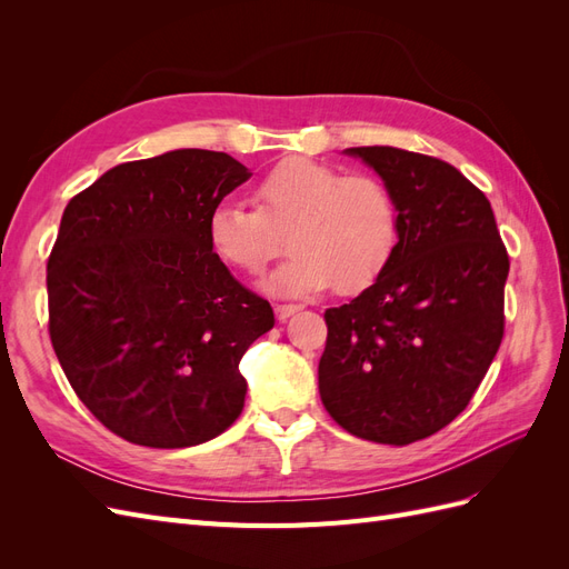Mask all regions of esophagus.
Returning <instances> with one entry per match:
<instances>
[{
	"label": "esophagus",
	"mask_w": 569,
	"mask_h": 569,
	"mask_svg": "<svg viewBox=\"0 0 569 569\" xmlns=\"http://www.w3.org/2000/svg\"><path fill=\"white\" fill-rule=\"evenodd\" d=\"M299 311H301V306H297V303H278V306H274V316H278L280 322L289 320L291 316L299 313Z\"/></svg>",
	"instance_id": "34e87169"
}]
</instances>
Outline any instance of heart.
I'll use <instances>...</instances> for the list:
<instances>
[{
	"label": "heart",
	"mask_w": 569,
	"mask_h": 569,
	"mask_svg": "<svg viewBox=\"0 0 569 569\" xmlns=\"http://www.w3.org/2000/svg\"><path fill=\"white\" fill-rule=\"evenodd\" d=\"M256 206L220 199L206 220L222 263L258 274L284 247L291 256L261 282L272 297H308L337 284L341 295L370 287L399 239V206L375 176H343L311 159L274 166L256 187Z\"/></svg>",
	"instance_id": "1"
}]
</instances>
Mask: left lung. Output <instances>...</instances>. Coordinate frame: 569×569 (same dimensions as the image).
<instances>
[{"label": "left lung", "mask_w": 569, "mask_h": 569, "mask_svg": "<svg viewBox=\"0 0 569 569\" xmlns=\"http://www.w3.org/2000/svg\"><path fill=\"white\" fill-rule=\"evenodd\" d=\"M391 189L399 242L368 289L327 308L318 389L349 435L406 446L470 403L503 339L508 251L489 199L451 163L353 147Z\"/></svg>", "instance_id": "1"}]
</instances>
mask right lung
Wrapping results in <instances>:
<instances>
[{"mask_svg": "<svg viewBox=\"0 0 569 569\" xmlns=\"http://www.w3.org/2000/svg\"><path fill=\"white\" fill-rule=\"evenodd\" d=\"M249 178L222 151L176 149L107 170L66 206L47 263L51 347L130 443L197 446L244 408L239 360L274 316L213 253L206 220Z\"/></svg>", "mask_w": 569, "mask_h": 569, "instance_id": "obj_1", "label": "right lung"}]
</instances>
